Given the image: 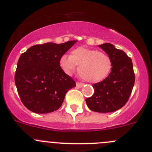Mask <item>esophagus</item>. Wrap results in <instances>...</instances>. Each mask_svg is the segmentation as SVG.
Returning a JSON list of instances; mask_svg holds the SVG:
<instances>
[{
  "label": "esophagus",
  "instance_id": "1",
  "mask_svg": "<svg viewBox=\"0 0 152 152\" xmlns=\"http://www.w3.org/2000/svg\"><path fill=\"white\" fill-rule=\"evenodd\" d=\"M83 83H79V82H77L76 83V87L77 88H82L83 86Z\"/></svg>",
  "mask_w": 152,
  "mask_h": 152
}]
</instances>
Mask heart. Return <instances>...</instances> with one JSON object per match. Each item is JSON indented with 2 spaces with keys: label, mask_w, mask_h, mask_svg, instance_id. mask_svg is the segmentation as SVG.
<instances>
[{
  "label": "heart",
  "mask_w": 152,
  "mask_h": 152,
  "mask_svg": "<svg viewBox=\"0 0 152 152\" xmlns=\"http://www.w3.org/2000/svg\"><path fill=\"white\" fill-rule=\"evenodd\" d=\"M61 68L66 74H71L79 66L80 77L90 83H99L108 76L112 69L110 57L97 50L78 47L70 55H64L59 60Z\"/></svg>",
  "instance_id": "1"
}]
</instances>
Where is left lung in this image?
<instances>
[{
	"label": "left lung",
	"instance_id": "8db88e82",
	"mask_svg": "<svg viewBox=\"0 0 152 152\" xmlns=\"http://www.w3.org/2000/svg\"><path fill=\"white\" fill-rule=\"evenodd\" d=\"M112 61V71L108 77L93 85L94 94L86 98L88 108L97 113H112L127 103L135 83L132 60L121 49L110 43L100 45Z\"/></svg>",
	"mask_w": 152,
	"mask_h": 152
}]
</instances>
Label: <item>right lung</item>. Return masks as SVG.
<instances>
[{
  "instance_id": "add662e5",
  "label": "right lung",
  "mask_w": 152,
  "mask_h": 152,
  "mask_svg": "<svg viewBox=\"0 0 152 152\" xmlns=\"http://www.w3.org/2000/svg\"><path fill=\"white\" fill-rule=\"evenodd\" d=\"M76 42L35 45L21 55L15 83L27 109L42 114L60 108L65 94L76 86V82L61 68L59 60Z\"/></svg>"
}]
</instances>
